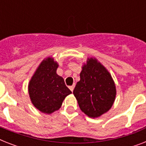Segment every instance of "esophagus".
<instances>
[{
	"label": "esophagus",
	"instance_id": "34e87169",
	"mask_svg": "<svg viewBox=\"0 0 146 146\" xmlns=\"http://www.w3.org/2000/svg\"><path fill=\"white\" fill-rule=\"evenodd\" d=\"M74 87H75V86H74V85H73V86H69V89H70L71 92H73V89H74Z\"/></svg>",
	"mask_w": 146,
	"mask_h": 146
}]
</instances>
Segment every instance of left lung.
<instances>
[{
  "label": "left lung",
  "instance_id": "8db88e82",
  "mask_svg": "<svg viewBox=\"0 0 146 146\" xmlns=\"http://www.w3.org/2000/svg\"><path fill=\"white\" fill-rule=\"evenodd\" d=\"M73 95L83 113L90 117H98L113 105L115 85L106 69L96 59L90 58L82 66Z\"/></svg>",
  "mask_w": 146,
  "mask_h": 146
}]
</instances>
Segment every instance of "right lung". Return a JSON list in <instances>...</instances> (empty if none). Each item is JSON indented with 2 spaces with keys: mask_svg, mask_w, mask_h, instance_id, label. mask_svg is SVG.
I'll return each instance as SVG.
<instances>
[{
  "mask_svg": "<svg viewBox=\"0 0 146 146\" xmlns=\"http://www.w3.org/2000/svg\"><path fill=\"white\" fill-rule=\"evenodd\" d=\"M58 64L48 57L41 63L29 84V94L34 106L44 113H51L61 107L72 92L64 79L57 74Z\"/></svg>",
  "mask_w": 146,
  "mask_h": 146,
  "instance_id": "obj_1",
  "label": "right lung"
}]
</instances>
